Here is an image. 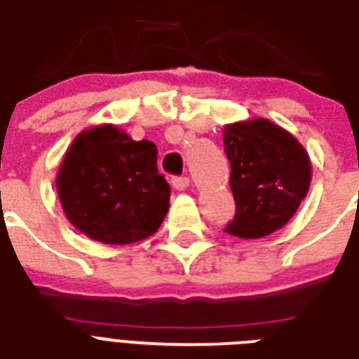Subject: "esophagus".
<instances>
[{
	"label": "esophagus",
	"instance_id": "esophagus-1",
	"mask_svg": "<svg viewBox=\"0 0 359 359\" xmlns=\"http://www.w3.org/2000/svg\"><path fill=\"white\" fill-rule=\"evenodd\" d=\"M189 185H191L189 177H174V180H172V187L177 191H185Z\"/></svg>",
	"mask_w": 359,
	"mask_h": 359
}]
</instances>
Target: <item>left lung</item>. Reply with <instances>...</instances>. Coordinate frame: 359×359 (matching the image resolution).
<instances>
[{"mask_svg":"<svg viewBox=\"0 0 359 359\" xmlns=\"http://www.w3.org/2000/svg\"><path fill=\"white\" fill-rule=\"evenodd\" d=\"M236 215L227 225L238 238H263L292 219L312 180L309 153L292 132L257 117L223 128Z\"/></svg>","mask_w":359,"mask_h":359,"instance_id":"obj_1","label":"left lung"}]
</instances>
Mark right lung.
<instances>
[{"label":"right lung","instance_id":"right-lung-1","mask_svg":"<svg viewBox=\"0 0 359 359\" xmlns=\"http://www.w3.org/2000/svg\"><path fill=\"white\" fill-rule=\"evenodd\" d=\"M56 193L67 221L90 241L132 244L157 233L170 185L157 168V145L117 125L81 130L62 158Z\"/></svg>","mask_w":359,"mask_h":359}]
</instances>
